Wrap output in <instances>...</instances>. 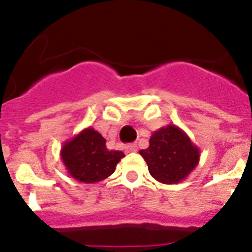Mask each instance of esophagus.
<instances>
[{"label": "esophagus", "mask_w": 252, "mask_h": 252, "mask_svg": "<svg viewBox=\"0 0 252 252\" xmlns=\"http://www.w3.org/2000/svg\"><path fill=\"white\" fill-rule=\"evenodd\" d=\"M126 149H127L128 153H136V151H137V144H136V142H133V144H128V145L126 146Z\"/></svg>", "instance_id": "1"}]
</instances>
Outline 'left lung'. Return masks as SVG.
I'll list each match as a JSON object with an SVG mask.
<instances>
[{
    "label": "left lung",
    "mask_w": 252,
    "mask_h": 252,
    "mask_svg": "<svg viewBox=\"0 0 252 252\" xmlns=\"http://www.w3.org/2000/svg\"><path fill=\"white\" fill-rule=\"evenodd\" d=\"M149 148L140 150L148 164L149 173L162 184H178L195 169L201 150L190 137L175 125L154 131Z\"/></svg>",
    "instance_id": "1"
}]
</instances>
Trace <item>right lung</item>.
<instances>
[{
	"label": "right lung",
	"instance_id": "add662e5",
	"mask_svg": "<svg viewBox=\"0 0 252 252\" xmlns=\"http://www.w3.org/2000/svg\"><path fill=\"white\" fill-rule=\"evenodd\" d=\"M124 157L122 151L108 150L104 137L93 127L83 128L66 140L60 150V159L68 174L86 184L110 177Z\"/></svg>",
	"mask_w": 252,
	"mask_h": 252
}]
</instances>
